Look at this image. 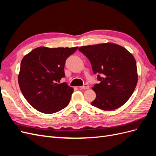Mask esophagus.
<instances>
[{
    "label": "esophagus",
    "instance_id": "34e87169",
    "mask_svg": "<svg viewBox=\"0 0 156 156\" xmlns=\"http://www.w3.org/2000/svg\"><path fill=\"white\" fill-rule=\"evenodd\" d=\"M81 89H83V90H86V89H88L89 88V87L87 84H84L83 86H81L79 87Z\"/></svg>",
    "mask_w": 156,
    "mask_h": 156
}]
</instances>
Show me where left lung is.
<instances>
[{
  "instance_id": "1",
  "label": "left lung",
  "mask_w": 156,
  "mask_h": 156,
  "mask_svg": "<svg viewBox=\"0 0 156 156\" xmlns=\"http://www.w3.org/2000/svg\"><path fill=\"white\" fill-rule=\"evenodd\" d=\"M79 51L92 64L94 74L100 83L92 88L96 97L92 106L104 111H112L129 100L138 81L134 56L121 45L112 43L82 46Z\"/></svg>"
}]
</instances>
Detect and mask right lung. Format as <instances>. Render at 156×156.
<instances>
[{
    "mask_svg": "<svg viewBox=\"0 0 156 156\" xmlns=\"http://www.w3.org/2000/svg\"><path fill=\"white\" fill-rule=\"evenodd\" d=\"M77 48L39 47L22 59L19 85L27 101L37 111L52 114L69 104L73 88L59 83L65 77L66 60Z\"/></svg>",
    "mask_w": 156,
    "mask_h": 156,
    "instance_id": "add662e5",
    "label": "right lung"
}]
</instances>
